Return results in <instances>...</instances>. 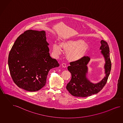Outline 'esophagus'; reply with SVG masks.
I'll use <instances>...</instances> for the list:
<instances>
[{
	"mask_svg": "<svg viewBox=\"0 0 123 123\" xmlns=\"http://www.w3.org/2000/svg\"><path fill=\"white\" fill-rule=\"evenodd\" d=\"M61 66V67H63V68H66L67 67V65H66V64L65 63H62Z\"/></svg>",
	"mask_w": 123,
	"mask_h": 123,
	"instance_id": "34e87169",
	"label": "esophagus"
}]
</instances>
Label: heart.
<instances>
[{
	"instance_id": "obj_1",
	"label": "heart",
	"mask_w": 123,
	"mask_h": 123,
	"mask_svg": "<svg viewBox=\"0 0 123 123\" xmlns=\"http://www.w3.org/2000/svg\"><path fill=\"white\" fill-rule=\"evenodd\" d=\"M61 46L67 52V57L71 62H77L81 59L88 48L87 44L81 39H70L62 41L60 45L54 44L52 48L55 54L60 55L61 53Z\"/></svg>"
}]
</instances>
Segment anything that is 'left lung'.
Segmentation results:
<instances>
[{
  "instance_id": "8db88e82",
  "label": "left lung",
  "mask_w": 123,
  "mask_h": 123,
  "mask_svg": "<svg viewBox=\"0 0 123 123\" xmlns=\"http://www.w3.org/2000/svg\"><path fill=\"white\" fill-rule=\"evenodd\" d=\"M101 53L105 59V77L100 82L93 83L86 77L88 73L87 65L89 63L90 57L83 56L77 62H70L68 70L71 73L72 78L68 82L66 88L68 92L75 97H86L98 93L104 87L107 82L111 69V62L110 59L109 48L108 43L104 40L101 41Z\"/></svg>"
}]
</instances>
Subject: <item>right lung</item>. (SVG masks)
<instances>
[{
    "label": "right lung",
    "instance_id": "add662e5",
    "mask_svg": "<svg viewBox=\"0 0 123 123\" xmlns=\"http://www.w3.org/2000/svg\"><path fill=\"white\" fill-rule=\"evenodd\" d=\"M46 32L30 30L17 38L10 51L8 65L10 75L19 88L39 90L46 85L49 71L58 67L49 54Z\"/></svg>",
    "mask_w": 123,
    "mask_h": 123
}]
</instances>
